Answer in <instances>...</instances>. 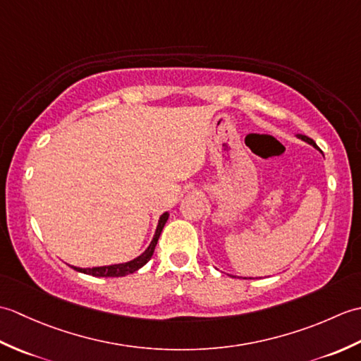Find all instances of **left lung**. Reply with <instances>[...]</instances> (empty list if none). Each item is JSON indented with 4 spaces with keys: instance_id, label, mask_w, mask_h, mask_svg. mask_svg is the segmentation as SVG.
Listing matches in <instances>:
<instances>
[{
    "instance_id": "8db88e82",
    "label": "left lung",
    "mask_w": 361,
    "mask_h": 361,
    "mask_svg": "<svg viewBox=\"0 0 361 361\" xmlns=\"http://www.w3.org/2000/svg\"><path fill=\"white\" fill-rule=\"evenodd\" d=\"M298 137H301V140H302V141H305V142H309V144H312V145H313V147H317V144H315V141H313V140H310V137H309V136H305V135H298Z\"/></svg>"
}]
</instances>
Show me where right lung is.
<instances>
[{
	"mask_svg": "<svg viewBox=\"0 0 361 361\" xmlns=\"http://www.w3.org/2000/svg\"><path fill=\"white\" fill-rule=\"evenodd\" d=\"M167 219H169V214L164 212L163 216L159 217L155 235H153V240L150 242L149 248L145 250L141 256H137L136 259L130 260V262L116 264V265H106V267H93V268H79V267H73V268H74L75 271L91 274V276H97V278H119V276H126V274H130V273H135L136 270H140L142 265H145L150 260L153 251H155L157 243H158L159 234H161V231H163V228L166 225Z\"/></svg>",
	"mask_w": 361,
	"mask_h": 361,
	"instance_id": "1",
	"label": "right lung"
}]
</instances>
